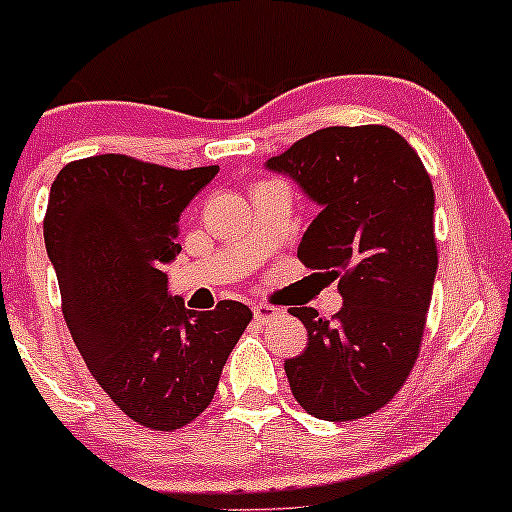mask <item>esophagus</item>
<instances>
[{
	"label": "esophagus",
	"mask_w": 512,
	"mask_h": 512,
	"mask_svg": "<svg viewBox=\"0 0 512 512\" xmlns=\"http://www.w3.org/2000/svg\"><path fill=\"white\" fill-rule=\"evenodd\" d=\"M252 312H255V319L257 322H270V319H275L277 314H280V309L277 307H270V304H255V307H252Z\"/></svg>",
	"instance_id": "obj_1"
}]
</instances>
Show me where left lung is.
I'll return each instance as SVG.
<instances>
[{"mask_svg":"<svg viewBox=\"0 0 512 512\" xmlns=\"http://www.w3.org/2000/svg\"><path fill=\"white\" fill-rule=\"evenodd\" d=\"M319 208L297 255L339 277L337 317L292 307L307 349L285 361L294 399L322 421L379 411L414 366L436 280L433 185L386 126H332L265 163Z\"/></svg>","mask_w":512,"mask_h":512,"instance_id":"obj_1","label":"left lung"}]
</instances>
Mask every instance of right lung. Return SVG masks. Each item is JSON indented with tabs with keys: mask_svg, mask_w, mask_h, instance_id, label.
Masks as SVG:
<instances>
[{
	"mask_svg": "<svg viewBox=\"0 0 512 512\" xmlns=\"http://www.w3.org/2000/svg\"><path fill=\"white\" fill-rule=\"evenodd\" d=\"M218 170L108 153L64 165L49 193L44 242L71 337L113 404L156 431L208 409L252 319L242 302L195 312L168 289L180 215Z\"/></svg>",
	"mask_w": 512,
	"mask_h": 512,
	"instance_id": "add662e5",
	"label": "right lung"
}]
</instances>
